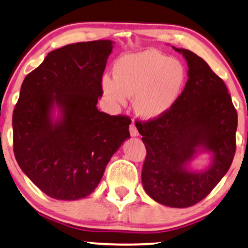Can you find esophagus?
<instances>
[{
	"instance_id": "esophagus-1",
	"label": "esophagus",
	"mask_w": 248,
	"mask_h": 248,
	"mask_svg": "<svg viewBox=\"0 0 248 248\" xmlns=\"http://www.w3.org/2000/svg\"><path fill=\"white\" fill-rule=\"evenodd\" d=\"M130 135L132 136V137H138V136H139V133H138V130H137L136 125L133 124V123L130 125Z\"/></svg>"
}]
</instances>
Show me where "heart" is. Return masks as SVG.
<instances>
[{
  "label": "heart",
  "mask_w": 248,
  "mask_h": 248,
  "mask_svg": "<svg viewBox=\"0 0 248 248\" xmlns=\"http://www.w3.org/2000/svg\"><path fill=\"white\" fill-rule=\"evenodd\" d=\"M113 78L106 77L102 88L115 106H125L133 96L136 115L152 121L176 106L187 83V71L180 60L156 49L123 55L113 65Z\"/></svg>",
  "instance_id": "1"
}]
</instances>
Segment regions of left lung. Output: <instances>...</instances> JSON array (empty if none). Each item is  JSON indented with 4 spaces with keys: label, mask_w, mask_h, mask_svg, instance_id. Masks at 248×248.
<instances>
[{
    "label": "left lung",
    "mask_w": 248,
    "mask_h": 248,
    "mask_svg": "<svg viewBox=\"0 0 248 248\" xmlns=\"http://www.w3.org/2000/svg\"><path fill=\"white\" fill-rule=\"evenodd\" d=\"M188 65V81L176 106L167 115L136 123L146 147L141 171L144 190L155 202L188 208L217 186L235 153L238 115L225 83L202 58L176 48ZM211 155L201 171L191 168L199 154Z\"/></svg>",
    "instance_id": "8db88e82"
}]
</instances>
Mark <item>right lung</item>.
Listing matches in <instances>:
<instances>
[{
    "label": "right lung",
    "mask_w": 248,
    "mask_h": 248,
    "mask_svg": "<svg viewBox=\"0 0 248 248\" xmlns=\"http://www.w3.org/2000/svg\"><path fill=\"white\" fill-rule=\"evenodd\" d=\"M113 44L95 40L54 49L20 87L13 113L15 158L52 199L92 194L113 153L130 138L129 118L96 107Z\"/></svg>",
    "instance_id": "right-lung-1"
}]
</instances>
